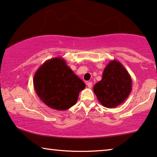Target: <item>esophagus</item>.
Here are the masks:
<instances>
[{
  "mask_svg": "<svg viewBox=\"0 0 157 157\" xmlns=\"http://www.w3.org/2000/svg\"><path fill=\"white\" fill-rule=\"evenodd\" d=\"M87 85L88 86V87L89 88H91L92 87V82H89L87 83Z\"/></svg>",
  "mask_w": 157,
  "mask_h": 157,
  "instance_id": "1",
  "label": "esophagus"
}]
</instances>
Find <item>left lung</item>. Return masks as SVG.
Wrapping results in <instances>:
<instances>
[{
  "mask_svg": "<svg viewBox=\"0 0 157 157\" xmlns=\"http://www.w3.org/2000/svg\"><path fill=\"white\" fill-rule=\"evenodd\" d=\"M132 80L122 64L116 59L110 61L102 73V78L93 87L101 105L114 108L127 100L132 90Z\"/></svg>",
  "mask_w": 157,
  "mask_h": 157,
  "instance_id": "left-lung-1",
  "label": "left lung"
}]
</instances>
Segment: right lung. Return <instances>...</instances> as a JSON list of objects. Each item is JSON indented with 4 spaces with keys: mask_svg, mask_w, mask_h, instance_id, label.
I'll list each match as a JSON object with an SVG mask.
<instances>
[{
    "mask_svg": "<svg viewBox=\"0 0 157 157\" xmlns=\"http://www.w3.org/2000/svg\"><path fill=\"white\" fill-rule=\"evenodd\" d=\"M34 89L40 100L56 110H66L75 105L85 84L74 73L61 57L45 61L35 72Z\"/></svg>",
    "mask_w": 157,
    "mask_h": 157,
    "instance_id": "right-lung-1",
    "label": "right lung"
}]
</instances>
